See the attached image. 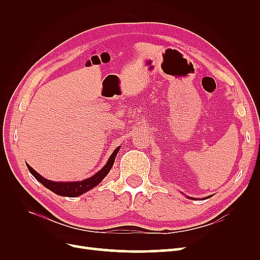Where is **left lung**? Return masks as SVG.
Instances as JSON below:
<instances>
[{
	"mask_svg": "<svg viewBox=\"0 0 260 260\" xmlns=\"http://www.w3.org/2000/svg\"><path fill=\"white\" fill-rule=\"evenodd\" d=\"M208 198H209V196H208ZM188 199H191V200H194V199H193V198H188Z\"/></svg>",
	"mask_w": 260,
	"mask_h": 260,
	"instance_id": "obj_1",
	"label": "left lung"
}]
</instances>
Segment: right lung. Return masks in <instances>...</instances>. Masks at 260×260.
I'll use <instances>...</instances> for the list:
<instances>
[{
  "instance_id": "obj_1",
  "label": "right lung",
  "mask_w": 260,
  "mask_h": 260,
  "mask_svg": "<svg viewBox=\"0 0 260 260\" xmlns=\"http://www.w3.org/2000/svg\"><path fill=\"white\" fill-rule=\"evenodd\" d=\"M119 149H120V146L115 149L114 153L111 155V157H109V159L107 160L105 166L100 171H98L95 175H93L92 177L82 181H75V182H56V181H51L43 178L40 174H38V172L34 168H31L28 164H27V167L30 171V174L32 175L39 182L43 184L46 188H49L50 191L60 196L76 198V196H79L85 192L90 191L91 188L99 185L102 182V180L107 176L109 170L112 169L115 158L118 152H119Z\"/></svg>"
}]
</instances>
